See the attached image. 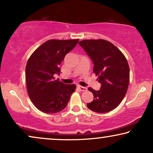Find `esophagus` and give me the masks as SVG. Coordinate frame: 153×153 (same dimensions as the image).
<instances>
[{"label": "esophagus", "instance_id": "esophagus-1", "mask_svg": "<svg viewBox=\"0 0 153 153\" xmlns=\"http://www.w3.org/2000/svg\"><path fill=\"white\" fill-rule=\"evenodd\" d=\"M78 88H79V89L81 91H87V88H86V87L81 86H78Z\"/></svg>", "mask_w": 153, "mask_h": 153}]
</instances>
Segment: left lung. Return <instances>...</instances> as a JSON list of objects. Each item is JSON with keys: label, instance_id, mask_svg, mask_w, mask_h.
Returning <instances> with one entry per match:
<instances>
[{"label": "left lung", "instance_id": "left-lung-1", "mask_svg": "<svg viewBox=\"0 0 153 153\" xmlns=\"http://www.w3.org/2000/svg\"><path fill=\"white\" fill-rule=\"evenodd\" d=\"M94 63V72L98 76L100 89L88 88L94 100L87 104L91 110L105 113L115 109L127 92L129 67L123 53L110 41L84 40L79 43Z\"/></svg>", "mask_w": 153, "mask_h": 153}]
</instances>
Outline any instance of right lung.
I'll return each instance as SVG.
<instances>
[{
    "label": "right lung",
    "instance_id": "1",
    "mask_svg": "<svg viewBox=\"0 0 153 153\" xmlns=\"http://www.w3.org/2000/svg\"><path fill=\"white\" fill-rule=\"evenodd\" d=\"M79 42L74 40H49L32 53L27 63L25 77L28 95L36 108L47 114L66 108L74 84H65L55 79L60 74V64L65 55Z\"/></svg>",
    "mask_w": 153,
    "mask_h": 153
}]
</instances>
